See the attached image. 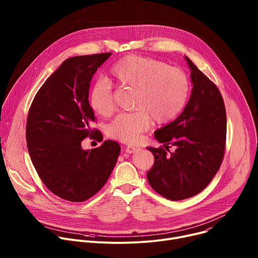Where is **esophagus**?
Wrapping results in <instances>:
<instances>
[{
    "label": "esophagus",
    "mask_w": 258,
    "mask_h": 258,
    "mask_svg": "<svg viewBox=\"0 0 258 258\" xmlns=\"http://www.w3.org/2000/svg\"><path fill=\"white\" fill-rule=\"evenodd\" d=\"M139 150H140L139 147H135V146H127L126 148H125V152H126V153H130V154L136 153V152H138Z\"/></svg>",
    "instance_id": "obj_1"
}]
</instances>
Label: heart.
Listing matches in <instances>:
<instances>
[{"instance_id":"heart-1","label":"heart","mask_w":258,"mask_h":258,"mask_svg":"<svg viewBox=\"0 0 258 258\" xmlns=\"http://www.w3.org/2000/svg\"><path fill=\"white\" fill-rule=\"evenodd\" d=\"M109 78L119 87L134 90L131 113H122L107 126L108 137L135 144L148 130L151 119L164 123L173 119L186 105L189 96V79L181 69L142 56H126L115 63ZM90 106L102 117L115 110L114 97L106 83L97 84L90 93Z\"/></svg>"}]
</instances>
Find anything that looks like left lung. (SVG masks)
<instances>
[{"mask_svg":"<svg viewBox=\"0 0 258 258\" xmlns=\"http://www.w3.org/2000/svg\"><path fill=\"white\" fill-rule=\"evenodd\" d=\"M193 85L182 112L154 133L164 148L147 147L154 164L147 172L150 186L166 199L177 201L200 193L217 172L225 154L227 114L216 86L185 56Z\"/></svg>","mask_w":258,"mask_h":258,"instance_id":"left-lung-1","label":"left lung"}]
</instances>
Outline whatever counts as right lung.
Returning a JSON list of instances; mask_svg holds the SVG:
<instances>
[{
    "label": "right lung",
    "instance_id": "right-lung-1",
    "mask_svg": "<svg viewBox=\"0 0 258 258\" xmlns=\"http://www.w3.org/2000/svg\"><path fill=\"white\" fill-rule=\"evenodd\" d=\"M111 53L66 59L36 93L26 123L32 164L46 187L58 197L83 202L94 196L111 174L120 146L106 140L85 150L82 141L96 135L95 114L89 103L90 83Z\"/></svg>",
    "mask_w": 258,
    "mask_h": 258
}]
</instances>
